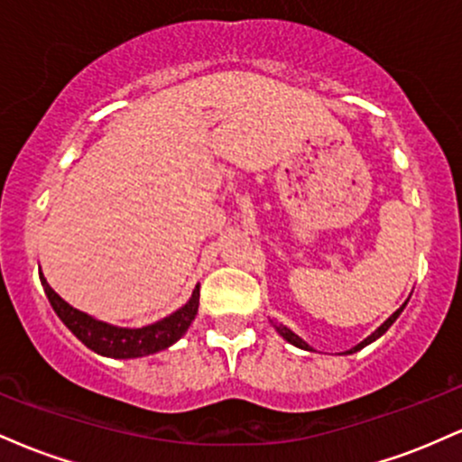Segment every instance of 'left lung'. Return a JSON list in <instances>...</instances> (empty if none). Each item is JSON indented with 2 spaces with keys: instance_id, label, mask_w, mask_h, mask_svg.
<instances>
[{
  "instance_id": "obj_1",
  "label": "left lung",
  "mask_w": 462,
  "mask_h": 462,
  "mask_svg": "<svg viewBox=\"0 0 462 462\" xmlns=\"http://www.w3.org/2000/svg\"><path fill=\"white\" fill-rule=\"evenodd\" d=\"M406 306V304H404ZM404 306H402V309H397L395 312H393V315H391L389 317V319H386L384 323H383V326H380L378 328V330H375L374 334H369V337L367 338H365V341H360L358 343V346L356 347H352V349H349V352L347 354H354V352H358V349H363L365 346H369V343H374L375 341V338H380V337H383V334L386 332V330H389V328L391 326H393V321L397 319V317H400V312L402 310H404ZM275 330H278L280 332V337H284L286 338V341H289L291 343V346H295V347H301V349H310V346H309V343H306V341H301V338L298 337V334H295V332H291L289 330V328H286V326H282V323H280V326H275Z\"/></svg>"
}]
</instances>
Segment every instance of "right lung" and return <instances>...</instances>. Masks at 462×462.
Wrapping results in <instances>:
<instances>
[{
  "label": "right lung",
  "instance_id": "right-lung-1",
  "mask_svg": "<svg viewBox=\"0 0 462 462\" xmlns=\"http://www.w3.org/2000/svg\"><path fill=\"white\" fill-rule=\"evenodd\" d=\"M41 284H43L51 309H54V312L60 317V321L65 323L69 330L76 334L88 349H93V352L108 358H139L173 346V343L189 330L195 315H198L199 306L198 284L193 295H190V300L182 306V309L173 312V315L164 317V319L145 328H119L95 319V317L87 315V312L69 306L67 301L47 284L43 273H41Z\"/></svg>",
  "mask_w": 462,
  "mask_h": 462
}]
</instances>
